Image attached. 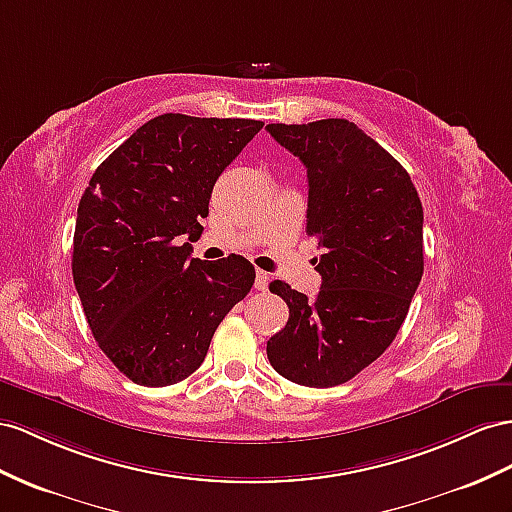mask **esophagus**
I'll return each instance as SVG.
<instances>
[{
  "mask_svg": "<svg viewBox=\"0 0 512 512\" xmlns=\"http://www.w3.org/2000/svg\"><path fill=\"white\" fill-rule=\"evenodd\" d=\"M255 290H259V292H266V290H268V274H266L264 270H257Z\"/></svg>",
  "mask_w": 512,
  "mask_h": 512,
  "instance_id": "34e87169",
  "label": "esophagus"
}]
</instances>
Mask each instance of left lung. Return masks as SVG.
<instances>
[{
    "label": "left lung",
    "instance_id": "obj_1",
    "mask_svg": "<svg viewBox=\"0 0 512 512\" xmlns=\"http://www.w3.org/2000/svg\"><path fill=\"white\" fill-rule=\"evenodd\" d=\"M307 168V233L322 255V287L307 298L283 281L290 307L268 359L287 381L335 387L396 339L424 274V209L409 173L346 119L266 127Z\"/></svg>",
    "mask_w": 512,
    "mask_h": 512
}]
</instances>
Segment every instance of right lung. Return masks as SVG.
<instances>
[{
	"mask_svg": "<svg viewBox=\"0 0 512 512\" xmlns=\"http://www.w3.org/2000/svg\"><path fill=\"white\" fill-rule=\"evenodd\" d=\"M261 127L155 116L101 162L82 194L75 290L99 348L129 381L166 387L188 378L222 318L251 292V261L192 259L190 242L201 238L216 179Z\"/></svg>",
	"mask_w": 512,
	"mask_h": 512,
	"instance_id": "obj_1",
	"label": "right lung"
}]
</instances>
